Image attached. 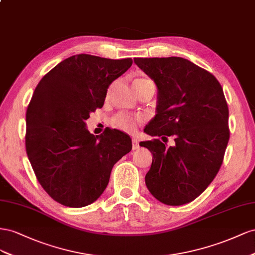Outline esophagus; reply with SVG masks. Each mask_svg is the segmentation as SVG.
<instances>
[{"label":"esophagus","instance_id":"1","mask_svg":"<svg viewBox=\"0 0 255 255\" xmlns=\"http://www.w3.org/2000/svg\"><path fill=\"white\" fill-rule=\"evenodd\" d=\"M139 147H140L139 140L135 139V137H133V139H132V149H137Z\"/></svg>","mask_w":255,"mask_h":255}]
</instances>
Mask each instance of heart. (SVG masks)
<instances>
[{"label": "heart", "instance_id": "1", "mask_svg": "<svg viewBox=\"0 0 255 255\" xmlns=\"http://www.w3.org/2000/svg\"><path fill=\"white\" fill-rule=\"evenodd\" d=\"M133 86H134V90L140 89V87H146V86L155 87V83L148 78H137L133 81ZM142 121L143 120L141 116H133V115L120 113L118 115H115L112 119L111 125L116 129L122 130L124 132L132 133L135 131L137 124H140Z\"/></svg>", "mask_w": 255, "mask_h": 255}]
</instances>
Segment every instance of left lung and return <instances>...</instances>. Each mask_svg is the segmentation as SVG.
I'll use <instances>...</instances> for the list:
<instances>
[{"mask_svg":"<svg viewBox=\"0 0 255 255\" xmlns=\"http://www.w3.org/2000/svg\"><path fill=\"white\" fill-rule=\"evenodd\" d=\"M134 63L158 87L157 114L144 131L175 141L174 146L159 139L140 143L154 157L145 183L163 204H187L209 186L223 162L230 129L222 86L183 57H136Z\"/></svg>","mask_w":255,"mask_h":255,"instance_id":"1","label":"left lung"}]
</instances>
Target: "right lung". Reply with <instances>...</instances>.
Returning a JSON list of instances; mask_svg holds the SVG:
<instances>
[{
	"label": "right lung",
	"mask_w": 255,
	"mask_h": 255,
	"mask_svg": "<svg viewBox=\"0 0 255 255\" xmlns=\"http://www.w3.org/2000/svg\"><path fill=\"white\" fill-rule=\"evenodd\" d=\"M131 65V59L72 55L36 86L25 116L26 154L43 190L64 206L95 202L113 165L131 150V139L120 130L95 136L85 128L90 113L103 108L109 86Z\"/></svg>",
	"instance_id": "obj_1"
}]
</instances>
